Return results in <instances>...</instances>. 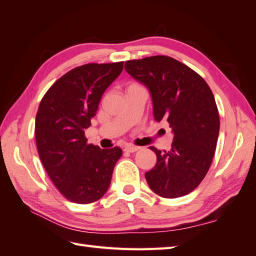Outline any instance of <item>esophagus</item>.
Wrapping results in <instances>:
<instances>
[{"label": "esophagus", "instance_id": "1", "mask_svg": "<svg viewBox=\"0 0 256 256\" xmlns=\"http://www.w3.org/2000/svg\"><path fill=\"white\" fill-rule=\"evenodd\" d=\"M139 149H140L139 146H132V144H126L124 146V150L127 151V152H130V153L138 151Z\"/></svg>", "mask_w": 256, "mask_h": 256}]
</instances>
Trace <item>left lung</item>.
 I'll list each match as a JSON object with an SVG mask.
<instances>
[{"label":"left lung","mask_w":256,"mask_h":256,"mask_svg":"<svg viewBox=\"0 0 256 256\" xmlns=\"http://www.w3.org/2000/svg\"><path fill=\"white\" fill-rule=\"evenodd\" d=\"M124 70L149 90L153 116L174 134L172 149L154 146L156 163L146 173L150 188L164 198L182 197L205 178L217 146L220 120L214 94L190 68L166 56L129 60Z\"/></svg>","instance_id":"left-lung-1"}]
</instances>
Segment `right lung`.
Masks as SVG:
<instances>
[{
	"label": "right lung",
	"instance_id": "obj_1",
	"mask_svg": "<svg viewBox=\"0 0 256 256\" xmlns=\"http://www.w3.org/2000/svg\"><path fill=\"white\" fill-rule=\"evenodd\" d=\"M124 62L88 64L56 81L42 98L35 136L42 166L68 200L90 204L105 195L122 151L88 144L90 126L106 88L122 71Z\"/></svg>",
	"mask_w": 256,
	"mask_h": 256
}]
</instances>
